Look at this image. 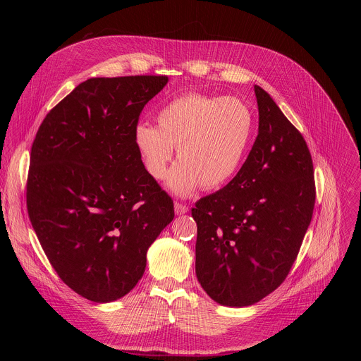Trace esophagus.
<instances>
[{
  "mask_svg": "<svg viewBox=\"0 0 361 361\" xmlns=\"http://www.w3.org/2000/svg\"><path fill=\"white\" fill-rule=\"evenodd\" d=\"M174 212L177 216H181V214H185L188 212V207L185 204H181V202H174Z\"/></svg>",
  "mask_w": 361,
  "mask_h": 361,
  "instance_id": "esophagus-1",
  "label": "esophagus"
}]
</instances>
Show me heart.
Returning a JSON list of instances; mask_svg holds the SVG:
<instances>
[{
	"instance_id": "b5f03b06",
	"label": "heart",
	"mask_w": 361,
	"mask_h": 361,
	"mask_svg": "<svg viewBox=\"0 0 361 361\" xmlns=\"http://www.w3.org/2000/svg\"><path fill=\"white\" fill-rule=\"evenodd\" d=\"M157 127L138 123L134 142L148 174L166 177L174 149L180 163L169 187L187 197L201 185L213 190L230 181L241 167L254 133V116L235 97L178 95L159 110Z\"/></svg>"
}]
</instances>
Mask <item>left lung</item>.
<instances>
[{"instance_id": "obj_1", "label": "left lung", "mask_w": 361, "mask_h": 361, "mask_svg": "<svg viewBox=\"0 0 361 361\" xmlns=\"http://www.w3.org/2000/svg\"><path fill=\"white\" fill-rule=\"evenodd\" d=\"M259 135L237 176L195 202V274L216 302L247 307L287 277L310 226L312 154L298 130L254 85Z\"/></svg>"}]
</instances>
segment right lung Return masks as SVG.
<instances>
[{"label": "right lung", "mask_w": 361, "mask_h": 361, "mask_svg": "<svg viewBox=\"0 0 361 361\" xmlns=\"http://www.w3.org/2000/svg\"><path fill=\"white\" fill-rule=\"evenodd\" d=\"M166 75L90 78L51 110L31 147L27 209L39 244L77 294L110 302L142 277L174 219L145 170L134 128Z\"/></svg>", "instance_id": "right-lung-1"}]
</instances>
